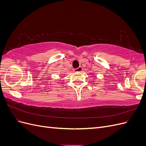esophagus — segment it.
<instances>
[{
  "mask_svg": "<svg viewBox=\"0 0 146 146\" xmlns=\"http://www.w3.org/2000/svg\"><path fill=\"white\" fill-rule=\"evenodd\" d=\"M82 68L81 67V66H79V67L78 68H77V69H74V72H81L82 70Z\"/></svg>",
  "mask_w": 146,
  "mask_h": 146,
  "instance_id": "1",
  "label": "esophagus"
}]
</instances>
